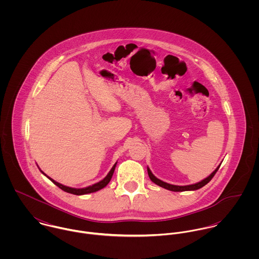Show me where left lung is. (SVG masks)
<instances>
[{
	"label": "left lung",
	"mask_w": 259,
	"mask_h": 259,
	"mask_svg": "<svg viewBox=\"0 0 259 259\" xmlns=\"http://www.w3.org/2000/svg\"><path fill=\"white\" fill-rule=\"evenodd\" d=\"M220 166H221V164L215 168V170H214L210 176H208V177H207L206 179H204L203 181H201V182H199V183H197V184L190 185H169V184H167V183H164V182L158 180L157 178H155V177L152 175V172L150 171V169H149L148 167V174L150 181H151L152 183H154L155 185H159V186H161V187H163V188H165V189L171 190V191H186V190H196V189H199V188H201L202 186L207 185V184L211 181V179L214 177V175H215L217 171L219 170Z\"/></svg>",
	"instance_id": "left-lung-1"
}]
</instances>
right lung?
<instances>
[{
  "instance_id": "add662e5",
  "label": "right lung",
  "mask_w": 259,
  "mask_h": 259,
  "mask_svg": "<svg viewBox=\"0 0 259 259\" xmlns=\"http://www.w3.org/2000/svg\"><path fill=\"white\" fill-rule=\"evenodd\" d=\"M115 165H116V162L113 164V166L111 167L110 172L108 174V176H107L103 181H101V182H99V183H97V184H95V185H90V186H88V187H83V188H73V187H69V186L63 185L62 184H59V183H57L56 181H54L53 179L47 177L41 170H40V171H41L51 182H53L55 185H57V186H59L62 190L66 191V192H69V193H72V194H75V195H82V194H87V193H92V192L98 191V190L104 188L105 186H107V185L111 182V177H112V175H113Z\"/></svg>"
}]
</instances>
